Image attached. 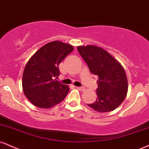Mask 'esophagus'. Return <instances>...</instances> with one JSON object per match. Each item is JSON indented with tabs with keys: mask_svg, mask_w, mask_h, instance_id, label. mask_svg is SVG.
I'll list each match as a JSON object with an SVG mask.
<instances>
[{
	"mask_svg": "<svg viewBox=\"0 0 149 149\" xmlns=\"http://www.w3.org/2000/svg\"><path fill=\"white\" fill-rule=\"evenodd\" d=\"M76 89H78V90L80 91V92H83L85 90V88L84 87H76Z\"/></svg>",
	"mask_w": 149,
	"mask_h": 149,
	"instance_id": "esophagus-1",
	"label": "esophagus"
}]
</instances>
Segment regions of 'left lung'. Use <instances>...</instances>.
Listing matches in <instances>:
<instances>
[{"instance_id":"8db88e82","label":"left lung","mask_w":149,"mask_h":149,"mask_svg":"<svg viewBox=\"0 0 149 149\" xmlns=\"http://www.w3.org/2000/svg\"><path fill=\"white\" fill-rule=\"evenodd\" d=\"M77 48L91 73L98 77L97 99L87 105L101 113L115 110L124 101L128 92V80L123 66L97 46H80Z\"/></svg>"}]
</instances>
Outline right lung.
<instances>
[{"label":"right lung","mask_w":149,"mask_h":149,"mask_svg":"<svg viewBox=\"0 0 149 149\" xmlns=\"http://www.w3.org/2000/svg\"><path fill=\"white\" fill-rule=\"evenodd\" d=\"M73 50L71 44L53 41L39 48L27 62L22 87L25 96L34 105L51 108L67 96L69 86L55 78L60 75L59 64Z\"/></svg>","instance_id":"add662e5"}]
</instances>
